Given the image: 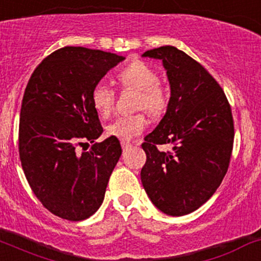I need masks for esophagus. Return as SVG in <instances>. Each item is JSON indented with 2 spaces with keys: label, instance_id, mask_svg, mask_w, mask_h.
Segmentation results:
<instances>
[{
  "label": "esophagus",
  "instance_id": "esophagus-1",
  "mask_svg": "<svg viewBox=\"0 0 261 261\" xmlns=\"http://www.w3.org/2000/svg\"><path fill=\"white\" fill-rule=\"evenodd\" d=\"M121 146H122L123 150H127V149H130L131 146H133V144H131V142H128V141H121Z\"/></svg>",
  "mask_w": 261,
  "mask_h": 261
}]
</instances>
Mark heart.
Segmentation results:
<instances>
[{"label":"heart","mask_w":261,"mask_h":261,"mask_svg":"<svg viewBox=\"0 0 261 261\" xmlns=\"http://www.w3.org/2000/svg\"><path fill=\"white\" fill-rule=\"evenodd\" d=\"M122 89H136L135 108L145 109L151 116H160L169 106V91L164 84L159 81V73L152 66L141 60H135L121 68L116 75ZM91 101L96 111L103 117L112 114L116 102V92L106 82L100 81L95 85L91 92ZM147 120L144 111L133 115L119 116L108 126L110 136L128 141L139 136L146 128Z\"/></svg>","instance_id":"1"}]
</instances>
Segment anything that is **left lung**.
I'll return each mask as SVG.
<instances>
[{
	"mask_svg": "<svg viewBox=\"0 0 261 261\" xmlns=\"http://www.w3.org/2000/svg\"><path fill=\"white\" fill-rule=\"evenodd\" d=\"M166 68L171 97L165 116L145 136L141 181L152 204L182 216L207 201L229 169L234 120L226 95L201 64L174 46L146 51ZM159 144H172L160 152Z\"/></svg>",
	"mask_w": 261,
	"mask_h": 261,
	"instance_id": "left-lung-1",
	"label": "left lung"
}]
</instances>
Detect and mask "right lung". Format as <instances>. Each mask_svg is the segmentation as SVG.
<instances>
[{
	"mask_svg": "<svg viewBox=\"0 0 261 261\" xmlns=\"http://www.w3.org/2000/svg\"><path fill=\"white\" fill-rule=\"evenodd\" d=\"M122 60L111 52L66 46L38 64L24 90L21 165L41 204L59 218L85 220L102 204L122 150L114 136L95 142L103 128L91 92ZM89 142L94 144L90 151L79 154L77 146Z\"/></svg>",
	"mask_w": 261,
	"mask_h": 261,
	"instance_id": "right-lung-1",
	"label": "right lung"
}]
</instances>
